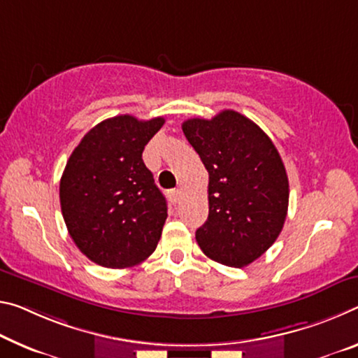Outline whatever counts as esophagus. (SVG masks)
Listing matches in <instances>:
<instances>
[{"label": "esophagus", "mask_w": 358, "mask_h": 358, "mask_svg": "<svg viewBox=\"0 0 358 358\" xmlns=\"http://www.w3.org/2000/svg\"><path fill=\"white\" fill-rule=\"evenodd\" d=\"M169 199L172 203H178L180 199H181V191H178V189L169 191Z\"/></svg>", "instance_id": "34e87169"}]
</instances>
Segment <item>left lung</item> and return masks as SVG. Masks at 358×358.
<instances>
[{
    "mask_svg": "<svg viewBox=\"0 0 358 358\" xmlns=\"http://www.w3.org/2000/svg\"><path fill=\"white\" fill-rule=\"evenodd\" d=\"M181 129L208 172V218L196 241L217 263L248 266L275 242L287 218L290 189L279 151L232 110L188 119Z\"/></svg>",
    "mask_w": 358,
    "mask_h": 358,
    "instance_id": "1",
    "label": "left lung"
}]
</instances>
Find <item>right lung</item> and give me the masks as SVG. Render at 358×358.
<instances>
[{"mask_svg":"<svg viewBox=\"0 0 358 358\" xmlns=\"http://www.w3.org/2000/svg\"><path fill=\"white\" fill-rule=\"evenodd\" d=\"M166 119L121 115L84 135L60 178V207L73 242L95 264L124 269L156 250L167 202L141 152Z\"/></svg>","mask_w":358,"mask_h":358,"instance_id":"add662e5","label":"right lung"}]
</instances>
